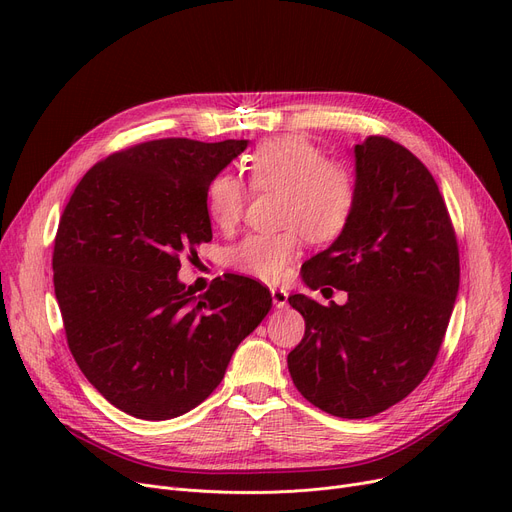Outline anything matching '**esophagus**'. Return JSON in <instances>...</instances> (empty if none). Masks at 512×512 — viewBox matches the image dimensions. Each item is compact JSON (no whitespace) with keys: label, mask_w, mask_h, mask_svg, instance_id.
<instances>
[{"label":"esophagus","mask_w":512,"mask_h":512,"mask_svg":"<svg viewBox=\"0 0 512 512\" xmlns=\"http://www.w3.org/2000/svg\"><path fill=\"white\" fill-rule=\"evenodd\" d=\"M272 301L278 309L288 305V292L284 288H272Z\"/></svg>","instance_id":"obj_1"}]
</instances>
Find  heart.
<instances>
[{
    "mask_svg": "<svg viewBox=\"0 0 512 512\" xmlns=\"http://www.w3.org/2000/svg\"><path fill=\"white\" fill-rule=\"evenodd\" d=\"M255 191H280L278 232H257L230 249L232 270L267 284L284 278L301 249V238L315 245L336 240L353 218L357 178L340 161L303 137H276L259 143L245 159ZM247 186L234 174H218L207 188V209L222 230L234 228L247 207Z\"/></svg>",
    "mask_w": 512,
    "mask_h": 512,
    "instance_id": "obj_1",
    "label": "heart"
}]
</instances>
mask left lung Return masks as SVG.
I'll list each match as a JSON object with an SVG mask.
<instances>
[{"label": "left lung", "instance_id": "obj_1", "mask_svg": "<svg viewBox=\"0 0 512 512\" xmlns=\"http://www.w3.org/2000/svg\"><path fill=\"white\" fill-rule=\"evenodd\" d=\"M357 203L332 245L303 263L311 288L348 292L328 307L292 294L305 336L288 355L297 390L330 415L373 417L432 369L459 294V245L438 184L386 137L355 145ZM330 290L332 288H324Z\"/></svg>", "mask_w": 512, "mask_h": 512}]
</instances>
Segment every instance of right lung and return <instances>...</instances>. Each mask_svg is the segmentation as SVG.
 Listing matches in <instances>:
<instances>
[{
	"instance_id": "obj_1",
	"label": "right lung",
	"mask_w": 512,
	"mask_h": 512,
	"mask_svg": "<svg viewBox=\"0 0 512 512\" xmlns=\"http://www.w3.org/2000/svg\"><path fill=\"white\" fill-rule=\"evenodd\" d=\"M249 141L159 139L95 164L62 213L53 286L85 378L132 417H180L218 388L272 309L259 282L226 274L203 297L180 257L211 240L207 188Z\"/></svg>"
}]
</instances>
